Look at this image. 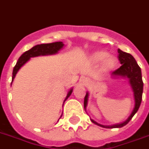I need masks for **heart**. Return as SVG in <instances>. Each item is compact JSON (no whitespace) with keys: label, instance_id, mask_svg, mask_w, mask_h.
Here are the masks:
<instances>
[{"label":"heart","instance_id":"heart-1","mask_svg":"<svg viewBox=\"0 0 149 149\" xmlns=\"http://www.w3.org/2000/svg\"><path fill=\"white\" fill-rule=\"evenodd\" d=\"M108 54L106 51H96L91 54V60L95 62H100L103 61V66L107 69H114L117 65V59L113 56H107Z\"/></svg>","mask_w":149,"mask_h":149}]
</instances>
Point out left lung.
Here are the masks:
<instances>
[{
  "instance_id": "1",
  "label": "left lung",
  "mask_w": 149,
  "mask_h": 149,
  "mask_svg": "<svg viewBox=\"0 0 149 149\" xmlns=\"http://www.w3.org/2000/svg\"><path fill=\"white\" fill-rule=\"evenodd\" d=\"M118 58L119 60L120 63L122 64V65L120 68L116 69L115 71L112 72V76H122V77H126L130 80V83L131 84V87L133 88V94H134V99H135V106L133 111H132L130 116L128 118V119L125 122H122L121 124H117L114 125H102L100 124H98L93 120H91V122L100 125L102 127L108 128V129H112V128H121L124 126L128 122H130L133 115L136 114V111H138L140 107V105L141 103L142 100V93H143V80H142L141 76V70L139 65L136 63V60L134 59L133 56L130 54H128L124 51H122L120 49H118ZM88 93H87L84 97V109L87 107V102H88Z\"/></svg>"
}]
</instances>
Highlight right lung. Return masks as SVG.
Returning <instances> with one entry per match:
<instances>
[{"label":"right lung","instance_id":"1","mask_svg":"<svg viewBox=\"0 0 149 149\" xmlns=\"http://www.w3.org/2000/svg\"><path fill=\"white\" fill-rule=\"evenodd\" d=\"M63 47L64 44L62 42H52V43L36 45L35 47H33L31 49L27 50L26 52H24L19 57V58L17 61V62H16V65L13 68L12 82L14 80V78L16 77V75L17 73V72L19 71V69H20L22 66L27 62V61H29L30 58H34V57H37V56H41V55L43 56V55L54 54L56 53H58V50H60ZM11 85H12V83H11ZM72 89H71L69 91V93L67 95L65 101L69 98V95L72 94ZM65 101H64V102H65Z\"/></svg>","mask_w":149,"mask_h":149}]
</instances>
